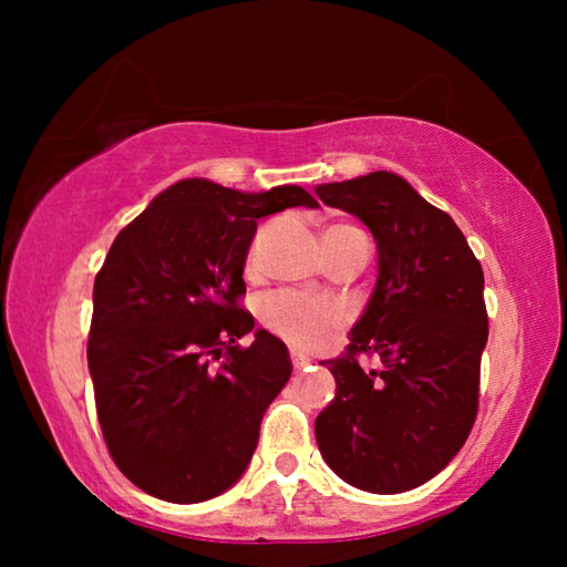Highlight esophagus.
Masks as SVG:
<instances>
[{"mask_svg": "<svg viewBox=\"0 0 567 567\" xmlns=\"http://www.w3.org/2000/svg\"><path fill=\"white\" fill-rule=\"evenodd\" d=\"M290 358H292V368H295V370H302V368H307V364H310V358H305V354L295 352V350H292Z\"/></svg>", "mask_w": 567, "mask_h": 567, "instance_id": "obj_1", "label": "esophagus"}]
</instances>
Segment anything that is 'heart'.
<instances>
[{"mask_svg":"<svg viewBox=\"0 0 567 567\" xmlns=\"http://www.w3.org/2000/svg\"><path fill=\"white\" fill-rule=\"evenodd\" d=\"M260 320L267 330L295 348L318 350L334 340V334L344 328L348 315L328 297L280 290L265 297Z\"/></svg>","mask_w":567,"mask_h":567,"instance_id":"b5f03b06","label":"heart"}]
</instances>
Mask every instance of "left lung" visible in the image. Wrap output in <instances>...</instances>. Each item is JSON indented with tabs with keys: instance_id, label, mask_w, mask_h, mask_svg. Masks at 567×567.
Wrapping results in <instances>:
<instances>
[{
	"instance_id": "1",
	"label": "left lung",
	"mask_w": 567,
	"mask_h": 567,
	"mask_svg": "<svg viewBox=\"0 0 567 567\" xmlns=\"http://www.w3.org/2000/svg\"><path fill=\"white\" fill-rule=\"evenodd\" d=\"M362 219L378 243V282L342 358L324 360L338 392L315 420L334 473L395 495L435 477L473 430L487 342L485 277L453 217L392 172L315 187ZM375 353L378 371L357 354Z\"/></svg>"
}]
</instances>
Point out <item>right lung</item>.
I'll return each instance as SVG.
<instances>
[{
    "label": "right lung",
    "mask_w": 567,
    "mask_h": 567,
    "mask_svg": "<svg viewBox=\"0 0 567 567\" xmlns=\"http://www.w3.org/2000/svg\"><path fill=\"white\" fill-rule=\"evenodd\" d=\"M318 207L280 185L239 192L179 179L114 237L94 277L87 362L104 443L140 491L203 503L243 477L290 380L282 340L239 307L257 219Z\"/></svg>",
    "instance_id": "add662e5"
}]
</instances>
